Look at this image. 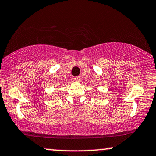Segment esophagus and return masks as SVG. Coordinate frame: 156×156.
Here are the masks:
<instances>
[{
	"label": "esophagus",
	"mask_w": 156,
	"mask_h": 156,
	"mask_svg": "<svg viewBox=\"0 0 156 156\" xmlns=\"http://www.w3.org/2000/svg\"><path fill=\"white\" fill-rule=\"evenodd\" d=\"M73 80H74L75 81H76V82H80V76L75 77V78H73Z\"/></svg>",
	"instance_id": "obj_1"
}]
</instances>
